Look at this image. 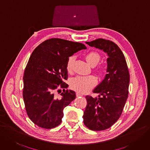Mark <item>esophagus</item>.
Segmentation results:
<instances>
[{"instance_id": "esophagus-1", "label": "esophagus", "mask_w": 150, "mask_h": 150, "mask_svg": "<svg viewBox=\"0 0 150 150\" xmlns=\"http://www.w3.org/2000/svg\"><path fill=\"white\" fill-rule=\"evenodd\" d=\"M76 96L77 97H80V96H83V95H82V94L80 93H78V92H77V93H76Z\"/></svg>"}]
</instances>
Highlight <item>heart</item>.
I'll use <instances>...</instances> for the list:
<instances>
[{"label": "heart", "mask_w": 150, "mask_h": 150, "mask_svg": "<svg viewBox=\"0 0 150 150\" xmlns=\"http://www.w3.org/2000/svg\"><path fill=\"white\" fill-rule=\"evenodd\" d=\"M86 60L91 66H96L100 60V55L96 52H90L88 53L85 56ZM75 57L71 56L69 57L67 64V67L68 70H70L72 67ZM101 73L103 69L99 70ZM97 83V79L95 76H78L71 80L70 86L76 91L85 93L90 91Z\"/></svg>", "instance_id": "obj_1"}]
</instances>
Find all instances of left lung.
Listing matches in <instances>:
<instances>
[{
	"mask_svg": "<svg viewBox=\"0 0 150 150\" xmlns=\"http://www.w3.org/2000/svg\"><path fill=\"white\" fill-rule=\"evenodd\" d=\"M91 47L108 54L107 74L95 89L98 98L86 96L83 112L84 124L92 130L101 131L111 127L122 112L128 98L130 75L124 55L112 41L99 38L86 42Z\"/></svg>",
	"mask_w": 150,
	"mask_h": 150,
	"instance_id": "8db88e82",
	"label": "left lung"
}]
</instances>
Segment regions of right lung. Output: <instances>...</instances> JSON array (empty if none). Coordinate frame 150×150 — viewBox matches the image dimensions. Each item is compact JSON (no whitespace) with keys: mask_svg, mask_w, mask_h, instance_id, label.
I'll use <instances>...</instances> for the list:
<instances>
[{"mask_svg":"<svg viewBox=\"0 0 150 150\" xmlns=\"http://www.w3.org/2000/svg\"><path fill=\"white\" fill-rule=\"evenodd\" d=\"M86 49L80 42L52 38L33 52L24 72L23 96L27 114L35 124L50 129L61 123L64 109L74 100L76 95L74 91L64 89L57 97L54 91L59 84L68 88L63 81L67 80L68 59Z\"/></svg>","mask_w":150,"mask_h":150,"instance_id":"add662e5","label":"right lung"}]
</instances>
